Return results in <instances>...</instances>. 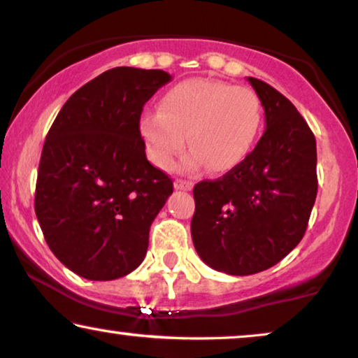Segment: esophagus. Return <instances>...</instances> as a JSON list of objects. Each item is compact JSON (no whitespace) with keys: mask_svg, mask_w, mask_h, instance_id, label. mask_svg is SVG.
I'll return each mask as SVG.
<instances>
[{"mask_svg":"<svg viewBox=\"0 0 358 358\" xmlns=\"http://www.w3.org/2000/svg\"><path fill=\"white\" fill-rule=\"evenodd\" d=\"M173 187H175V189H185V192H189V189L193 188V183L188 182V180L176 178L175 183H173Z\"/></svg>","mask_w":358,"mask_h":358,"instance_id":"34e87169","label":"esophagus"}]
</instances>
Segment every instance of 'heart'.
Listing matches in <instances>:
<instances>
[{
	"label": "heart",
	"instance_id": "b5f03b06",
	"mask_svg": "<svg viewBox=\"0 0 358 358\" xmlns=\"http://www.w3.org/2000/svg\"><path fill=\"white\" fill-rule=\"evenodd\" d=\"M264 109L254 90L208 78H192L166 90L160 111H144L139 132L150 162L169 169L185 147L188 169L206 162L211 171L236 169L259 137Z\"/></svg>",
	"mask_w": 358,
	"mask_h": 358
}]
</instances>
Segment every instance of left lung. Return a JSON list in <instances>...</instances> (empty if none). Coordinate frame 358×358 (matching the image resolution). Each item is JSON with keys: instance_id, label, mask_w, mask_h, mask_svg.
I'll return each mask as SVG.
<instances>
[{"instance_id": "obj_1", "label": "left lung", "mask_w": 358, "mask_h": 358, "mask_svg": "<svg viewBox=\"0 0 358 358\" xmlns=\"http://www.w3.org/2000/svg\"><path fill=\"white\" fill-rule=\"evenodd\" d=\"M265 111V132L236 169L194 185L192 237L204 264L254 275L303 239L317 194L316 139L293 103L249 76Z\"/></svg>"}]
</instances>
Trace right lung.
Returning a JSON list of instances; mask_svg holds the SVG:
<instances>
[{
  "label": "right lung",
  "instance_id": "1",
  "mask_svg": "<svg viewBox=\"0 0 358 358\" xmlns=\"http://www.w3.org/2000/svg\"><path fill=\"white\" fill-rule=\"evenodd\" d=\"M171 76L116 66L71 94L42 149L36 216L47 245L73 273L108 282L142 264L173 182L147 160L144 104Z\"/></svg>",
  "mask_w": 358,
  "mask_h": 358
}]
</instances>
